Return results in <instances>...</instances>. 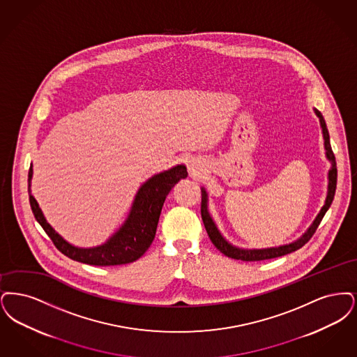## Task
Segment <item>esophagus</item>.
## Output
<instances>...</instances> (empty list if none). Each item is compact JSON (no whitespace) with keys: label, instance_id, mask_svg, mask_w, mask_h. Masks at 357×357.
Segmentation results:
<instances>
[{"label":"esophagus","instance_id":"1","mask_svg":"<svg viewBox=\"0 0 357 357\" xmlns=\"http://www.w3.org/2000/svg\"><path fill=\"white\" fill-rule=\"evenodd\" d=\"M188 169H189L190 174H196V173L199 172V169H200V164H199L197 161H190Z\"/></svg>","mask_w":357,"mask_h":357}]
</instances>
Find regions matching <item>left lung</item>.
<instances>
[{
  "mask_svg": "<svg viewBox=\"0 0 357 357\" xmlns=\"http://www.w3.org/2000/svg\"><path fill=\"white\" fill-rule=\"evenodd\" d=\"M316 116L320 120V125L323 129V137H324V148H326V158L331 162V169L328 172V193H326V204L321 208L320 213L313 220L312 225L307 229V232L304 233L300 238H297L294 243L287 244V245H281V247H273V248L264 249H243L237 248L232 245L229 241H227L224 238V236L220 233V231L213 221V218H211L209 212H208V193L206 190L202 188V218L205 225L206 233L211 238V241L213 243V245L225 256L234 259V260H243V261H261V260H268V259H276L280 256L292 253L297 249L304 247L310 240V237L313 236V233L316 232L317 227L320 225L321 220L324 218L326 211L329 209L331 204L333 202L335 197V192H336V184H337V168H336V158L332 152L331 148V142H329V133L326 129V121L321 116V113L314 109Z\"/></svg>",
  "mask_w": 357,
  "mask_h": 357,
  "instance_id": "left-lung-1",
  "label": "left lung"
}]
</instances>
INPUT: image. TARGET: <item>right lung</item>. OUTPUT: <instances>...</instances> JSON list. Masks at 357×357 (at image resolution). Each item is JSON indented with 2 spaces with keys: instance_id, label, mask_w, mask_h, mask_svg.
<instances>
[{
  "instance_id": "obj_1",
  "label": "right lung",
  "mask_w": 357,
  "mask_h": 357,
  "mask_svg": "<svg viewBox=\"0 0 357 357\" xmlns=\"http://www.w3.org/2000/svg\"><path fill=\"white\" fill-rule=\"evenodd\" d=\"M31 176L33 168L31 165L28 174V190L31 212L56 248L69 259L79 263L110 266L133 263L148 250L155 238L160 213L168 193L181 178H185L188 172L185 165L181 164L146 180L139 186L130 212L121 228L113 233L107 243L93 248H78L69 244L50 227V224H47V218H44L38 204L31 195Z\"/></svg>"
}]
</instances>
